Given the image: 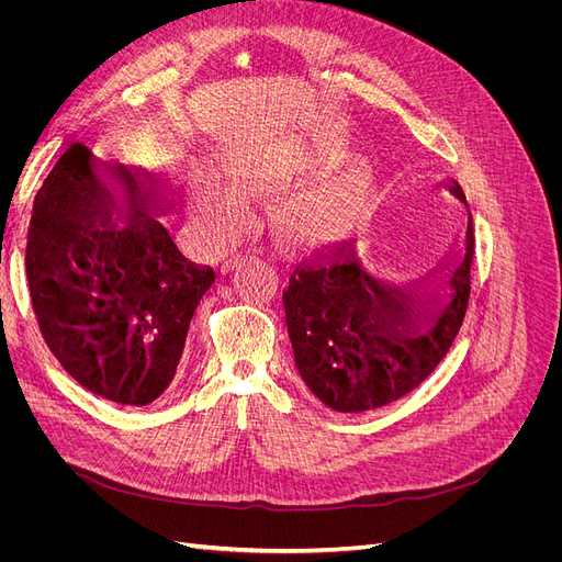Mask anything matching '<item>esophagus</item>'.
Returning a JSON list of instances; mask_svg holds the SVG:
<instances>
[{"label":"esophagus","mask_w":562,"mask_h":562,"mask_svg":"<svg viewBox=\"0 0 562 562\" xmlns=\"http://www.w3.org/2000/svg\"><path fill=\"white\" fill-rule=\"evenodd\" d=\"M252 255V250H241V252H236V255H232V258H227L225 260V265H223V271H229V269H234L236 265H239L241 260H246V258H250Z\"/></svg>","instance_id":"34e87169"}]
</instances>
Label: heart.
<instances>
[{"label":"heart","instance_id":"1","mask_svg":"<svg viewBox=\"0 0 562 562\" xmlns=\"http://www.w3.org/2000/svg\"><path fill=\"white\" fill-rule=\"evenodd\" d=\"M293 178V166L283 159H260L250 164H236L229 168V180L232 184L239 187V190L248 192H262V190H274V187H283ZM209 199H213L220 209H234V199H229L223 192L209 190ZM342 190H314L300 194L293 203H288L285 217L288 223L300 227V229H312L328 225L337 203L342 201Z\"/></svg>","mask_w":562,"mask_h":562}]
</instances>
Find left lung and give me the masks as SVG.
Returning <instances> with one entry per match:
<instances>
[{
	"instance_id": "left-lung-1",
	"label": "left lung",
	"mask_w": 562,
	"mask_h": 562,
	"mask_svg": "<svg viewBox=\"0 0 562 562\" xmlns=\"http://www.w3.org/2000/svg\"><path fill=\"white\" fill-rule=\"evenodd\" d=\"M452 192L464 199L462 187ZM473 225L467 258L452 269V300L429 330L398 293L370 279L356 255L302 258L288 277L283 307L302 380L337 413H363L411 394L443 361L471 295Z\"/></svg>"
}]
</instances>
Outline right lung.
<instances>
[{"label": "right lung", "mask_w": 562, "mask_h": 562, "mask_svg": "<svg viewBox=\"0 0 562 562\" xmlns=\"http://www.w3.org/2000/svg\"><path fill=\"white\" fill-rule=\"evenodd\" d=\"M126 184L133 192L131 178ZM108 203L89 149L72 145L32 206L30 300L44 342L81 386L147 405L173 382L215 271L184 260L147 203H133L124 229L110 223Z\"/></svg>", "instance_id": "obj_1"}]
</instances>
